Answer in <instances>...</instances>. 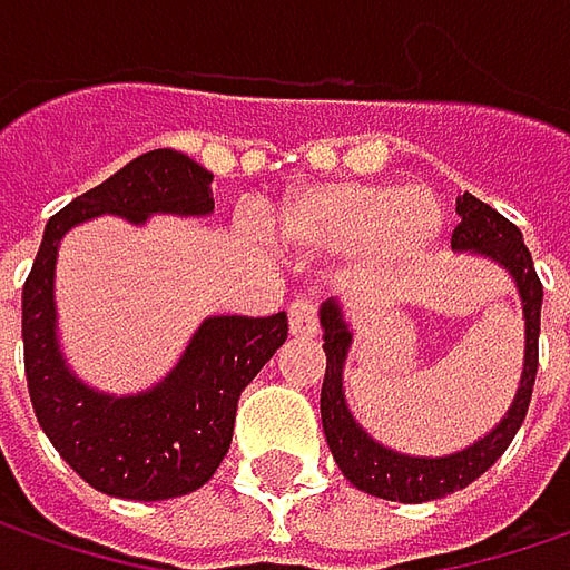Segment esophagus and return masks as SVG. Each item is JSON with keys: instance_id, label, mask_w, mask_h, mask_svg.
Returning a JSON list of instances; mask_svg holds the SVG:
<instances>
[{"instance_id": "obj_1", "label": "esophagus", "mask_w": 570, "mask_h": 570, "mask_svg": "<svg viewBox=\"0 0 570 570\" xmlns=\"http://www.w3.org/2000/svg\"><path fill=\"white\" fill-rule=\"evenodd\" d=\"M288 326H292V336L317 333V304L314 301H295L288 307Z\"/></svg>"}]
</instances>
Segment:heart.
Segmentation results:
<instances>
[{"mask_svg":"<svg viewBox=\"0 0 570 570\" xmlns=\"http://www.w3.org/2000/svg\"><path fill=\"white\" fill-rule=\"evenodd\" d=\"M441 230V206L425 187L317 184L275 215V244L297 256L355 253L364 278H386L415 263Z\"/></svg>","mask_w":570,"mask_h":570,"instance_id":"b5f03b06","label":"heart"}]
</instances>
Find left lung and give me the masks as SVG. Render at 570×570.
Listing matches in <instances>:
<instances>
[{"instance_id": "left-lung-1", "label": "left lung", "mask_w": 570, "mask_h": 570, "mask_svg": "<svg viewBox=\"0 0 570 570\" xmlns=\"http://www.w3.org/2000/svg\"><path fill=\"white\" fill-rule=\"evenodd\" d=\"M456 215L460 225L453 228L450 250L475 253L498 263L504 273L514 278L517 295L523 304V374L511 409L504 419L470 448L448 453V456H409L396 450L383 448L364 431L352 409L345 403L342 390V367L352 348V323L345 320V311L336 297L323 301L320 307V326H323V352H326V377L320 390V419H323V434L333 450V460L342 475L374 498L400 501V504H422V501H438L448 494L466 489L482 472L492 466L494 460L508 450L514 441L517 428L523 425L533 383H537L539 367V311H542V282H539L533 256L523 244V234L511 225L501 212L485 206L472 193H463L456 199Z\"/></svg>"}]
</instances>
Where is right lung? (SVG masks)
I'll return each mask as SVG.
<instances>
[{
	"mask_svg": "<svg viewBox=\"0 0 570 570\" xmlns=\"http://www.w3.org/2000/svg\"><path fill=\"white\" fill-rule=\"evenodd\" d=\"M212 208L206 167L184 151L155 148L59 208L43 228L21 292L28 390L50 444L104 494L165 501L203 489L228 453L244 386L288 340V317H206L167 377L142 393H104L78 377L59 345V240L98 215L145 225L151 215L203 218Z\"/></svg>",
	"mask_w": 570,
	"mask_h": 570,
	"instance_id": "obj_1",
	"label": "right lung"
}]
</instances>
